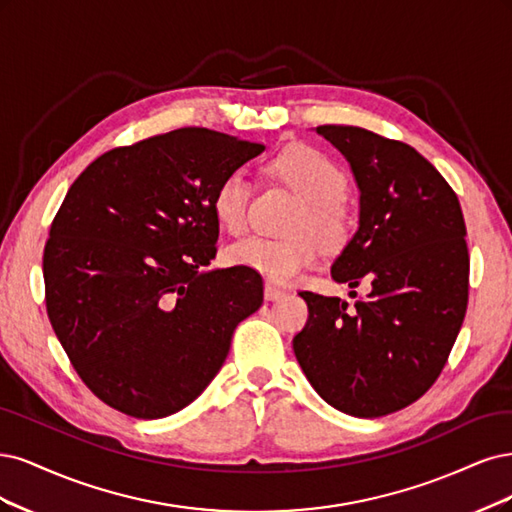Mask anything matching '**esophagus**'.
Instances as JSON below:
<instances>
[{"label":"esophagus","instance_id":"34e87169","mask_svg":"<svg viewBox=\"0 0 512 512\" xmlns=\"http://www.w3.org/2000/svg\"><path fill=\"white\" fill-rule=\"evenodd\" d=\"M285 293H287L285 289H280L272 283H266V287H263V295H266V300H278V298H283Z\"/></svg>","mask_w":512,"mask_h":512}]
</instances>
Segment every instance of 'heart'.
Segmentation results:
<instances>
[{
	"instance_id": "obj_1",
	"label": "heart",
	"mask_w": 512,
	"mask_h": 512,
	"mask_svg": "<svg viewBox=\"0 0 512 512\" xmlns=\"http://www.w3.org/2000/svg\"><path fill=\"white\" fill-rule=\"evenodd\" d=\"M270 170L300 195L304 206L287 238L246 236L229 246L227 259L236 266L251 268L272 280H291L310 268L319 257V239L336 244L346 232V172L327 153L308 144H293L280 151ZM253 185L242 170L229 172L212 193V212L229 234H240L249 219Z\"/></svg>"
}]
</instances>
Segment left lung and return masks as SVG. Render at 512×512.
I'll return each mask as SVG.
<instances>
[{
	"instance_id": "8db88e82",
	"label": "left lung",
	"mask_w": 512,
	"mask_h": 512,
	"mask_svg": "<svg viewBox=\"0 0 512 512\" xmlns=\"http://www.w3.org/2000/svg\"><path fill=\"white\" fill-rule=\"evenodd\" d=\"M317 134L351 163L359 227L332 266L370 293L349 306L300 295L308 321L293 353L321 398L353 417H385L440 376L468 308L470 257L455 191L415 148L351 125Z\"/></svg>"
}]
</instances>
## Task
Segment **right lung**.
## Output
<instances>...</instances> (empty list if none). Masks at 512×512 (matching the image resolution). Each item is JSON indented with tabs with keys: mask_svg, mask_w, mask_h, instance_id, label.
<instances>
[{
	"mask_svg": "<svg viewBox=\"0 0 512 512\" xmlns=\"http://www.w3.org/2000/svg\"><path fill=\"white\" fill-rule=\"evenodd\" d=\"M263 144L183 127L119 146L82 172L44 246L46 312L97 398L136 419L189 406L261 306L255 270H208L212 193Z\"/></svg>",
	"mask_w": 512,
	"mask_h": 512,
	"instance_id": "1",
	"label": "right lung"
}]
</instances>
